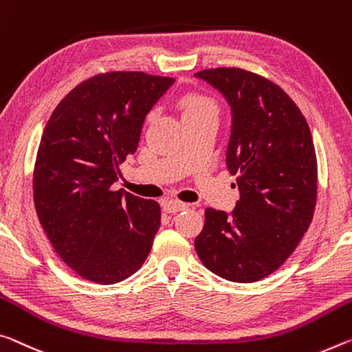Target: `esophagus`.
I'll use <instances>...</instances> for the list:
<instances>
[{
	"label": "esophagus",
	"mask_w": 352,
	"mask_h": 352,
	"mask_svg": "<svg viewBox=\"0 0 352 352\" xmlns=\"http://www.w3.org/2000/svg\"><path fill=\"white\" fill-rule=\"evenodd\" d=\"M188 208V204L178 202V200H166L163 202V210L166 213H177V211H182Z\"/></svg>",
	"instance_id": "1"
}]
</instances>
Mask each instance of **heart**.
Listing matches in <instances>:
<instances>
[{
  "instance_id": "b5f03b06",
  "label": "heart",
  "mask_w": 352,
  "mask_h": 352,
  "mask_svg": "<svg viewBox=\"0 0 352 352\" xmlns=\"http://www.w3.org/2000/svg\"><path fill=\"white\" fill-rule=\"evenodd\" d=\"M178 106H180L185 119L205 113L216 114V104L213 100L200 96V94H186V96H183L178 100Z\"/></svg>"
}]
</instances>
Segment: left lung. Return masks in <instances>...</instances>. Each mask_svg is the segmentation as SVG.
I'll return each mask as SVG.
<instances>
[{"label": "left lung", "instance_id": "8db88e82", "mask_svg": "<svg viewBox=\"0 0 352 352\" xmlns=\"http://www.w3.org/2000/svg\"><path fill=\"white\" fill-rule=\"evenodd\" d=\"M230 104L226 163L238 175L232 214L205 210L194 246L206 270L232 282H256L298 248L316 205L318 164L309 124L288 94L236 67L196 74Z\"/></svg>", "mask_w": 352, "mask_h": 352}]
</instances>
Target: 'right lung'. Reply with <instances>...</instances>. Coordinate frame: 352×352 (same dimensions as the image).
I'll return each mask as SVG.
<instances>
[{
	"label": "right lung",
	"mask_w": 352,
	"mask_h": 352,
	"mask_svg": "<svg viewBox=\"0 0 352 352\" xmlns=\"http://www.w3.org/2000/svg\"><path fill=\"white\" fill-rule=\"evenodd\" d=\"M174 78L106 72L82 81L50 116L32 192L56 254L86 280L111 285L144 265L161 224L158 202L114 191L144 120Z\"/></svg>",
	"instance_id": "right-lung-1"
}]
</instances>
